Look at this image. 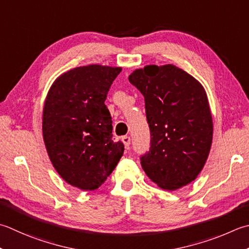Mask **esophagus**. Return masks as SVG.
I'll use <instances>...</instances> for the list:
<instances>
[{
	"mask_svg": "<svg viewBox=\"0 0 249 249\" xmlns=\"http://www.w3.org/2000/svg\"><path fill=\"white\" fill-rule=\"evenodd\" d=\"M122 141H123L125 148H128V147H129V144H130V137H128V136H124V137L122 138Z\"/></svg>",
	"mask_w": 249,
	"mask_h": 249,
	"instance_id": "34e87169",
	"label": "esophagus"
}]
</instances>
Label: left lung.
<instances>
[{
    "instance_id": "8db88e82",
    "label": "left lung",
    "mask_w": 249,
    "mask_h": 249,
    "mask_svg": "<svg viewBox=\"0 0 249 249\" xmlns=\"http://www.w3.org/2000/svg\"><path fill=\"white\" fill-rule=\"evenodd\" d=\"M144 97L151 131L141 166L160 188L187 186L205 165L213 141V118L203 85L174 65L145 66L128 76Z\"/></svg>"
}]
</instances>
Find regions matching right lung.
<instances>
[{"label":"right lung","instance_id":"right-lung-1","mask_svg":"<svg viewBox=\"0 0 249 249\" xmlns=\"http://www.w3.org/2000/svg\"><path fill=\"white\" fill-rule=\"evenodd\" d=\"M121 67L89 65L62 73L43 108V139L59 176L83 191L98 189L113 172L124 144L112 138L105 105Z\"/></svg>","mask_w":249,"mask_h":249}]
</instances>
